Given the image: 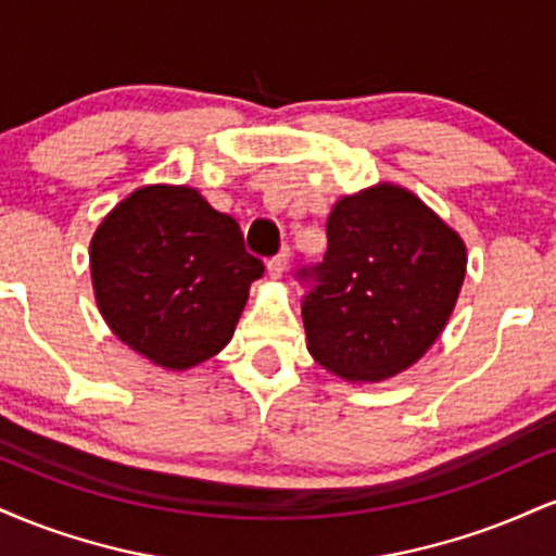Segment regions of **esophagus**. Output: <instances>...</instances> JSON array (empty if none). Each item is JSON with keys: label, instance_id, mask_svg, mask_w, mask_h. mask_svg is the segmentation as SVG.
Masks as SVG:
<instances>
[{"label": "esophagus", "instance_id": "34e87169", "mask_svg": "<svg viewBox=\"0 0 556 556\" xmlns=\"http://www.w3.org/2000/svg\"><path fill=\"white\" fill-rule=\"evenodd\" d=\"M287 264H290V251L282 248V251H279L277 256L269 261V277L271 279H282L285 271H287Z\"/></svg>", "mask_w": 556, "mask_h": 556}]
</instances>
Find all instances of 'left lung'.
Masks as SVG:
<instances>
[{
	"label": "left lung",
	"mask_w": 556,
	"mask_h": 556,
	"mask_svg": "<svg viewBox=\"0 0 556 556\" xmlns=\"http://www.w3.org/2000/svg\"><path fill=\"white\" fill-rule=\"evenodd\" d=\"M324 261L305 266L311 355L348 381L410 368L450 321L465 279V242L397 185L344 195L327 219Z\"/></svg>",
	"instance_id": "left-lung-1"
}]
</instances>
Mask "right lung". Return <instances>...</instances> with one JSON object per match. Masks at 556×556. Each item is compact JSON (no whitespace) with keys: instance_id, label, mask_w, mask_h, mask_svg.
<instances>
[{"instance_id":"1","label":"right lung","mask_w":556,"mask_h":556,"mask_svg":"<svg viewBox=\"0 0 556 556\" xmlns=\"http://www.w3.org/2000/svg\"><path fill=\"white\" fill-rule=\"evenodd\" d=\"M240 225L185 185H146L104 216L91 240L96 303L127 348L169 371L232 340L251 282Z\"/></svg>"}]
</instances>
